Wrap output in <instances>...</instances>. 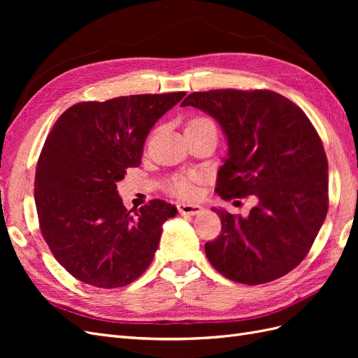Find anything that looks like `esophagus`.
Segmentation results:
<instances>
[{
  "instance_id": "esophagus-1",
  "label": "esophagus",
  "mask_w": 358,
  "mask_h": 358,
  "mask_svg": "<svg viewBox=\"0 0 358 358\" xmlns=\"http://www.w3.org/2000/svg\"><path fill=\"white\" fill-rule=\"evenodd\" d=\"M178 209L182 215H199L203 210V206L196 203H179Z\"/></svg>"
}]
</instances>
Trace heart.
I'll return each instance as SVG.
<instances>
[{
	"instance_id": "b5f03b06",
	"label": "heart",
	"mask_w": 358,
	"mask_h": 358,
	"mask_svg": "<svg viewBox=\"0 0 358 358\" xmlns=\"http://www.w3.org/2000/svg\"><path fill=\"white\" fill-rule=\"evenodd\" d=\"M204 127H215V125L209 117L194 116L188 121L185 129H199V128H204ZM197 179L199 178L196 175L176 178V179H173V182H171V188H173V191L178 192L179 196L191 197V196H194V191H196V188H194V183L197 182Z\"/></svg>"
}]
</instances>
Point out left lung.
Instances as JSON below:
<instances>
[{
  "instance_id": "1",
  "label": "left lung",
  "mask_w": 358,
  "mask_h": 358,
  "mask_svg": "<svg viewBox=\"0 0 358 358\" xmlns=\"http://www.w3.org/2000/svg\"><path fill=\"white\" fill-rule=\"evenodd\" d=\"M210 115L229 143L216 192L254 196L248 216L218 213L222 229L204 245L221 275L246 285L287 275L309 252L329 209V164L308 116L267 90L192 92L180 104Z\"/></svg>"
}]
</instances>
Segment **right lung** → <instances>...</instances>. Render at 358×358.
Returning <instances> with one entry per match:
<instances>
[{
    "label": "right lung",
    "mask_w": 358,
    "mask_h": 358,
    "mask_svg": "<svg viewBox=\"0 0 358 358\" xmlns=\"http://www.w3.org/2000/svg\"><path fill=\"white\" fill-rule=\"evenodd\" d=\"M183 96L143 94L78 103L50 129L36 171V208L53 257L76 279L117 288L152 263L162 224L178 209L157 199L131 215L116 182L140 166L150 128Z\"/></svg>",
    "instance_id": "obj_1"
}]
</instances>
